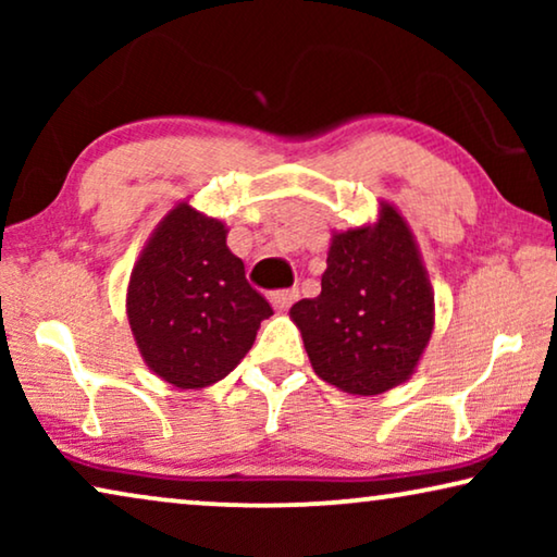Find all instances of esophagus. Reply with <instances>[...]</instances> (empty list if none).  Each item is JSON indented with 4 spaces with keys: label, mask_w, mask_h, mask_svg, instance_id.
Masks as SVG:
<instances>
[{
    "label": "esophagus",
    "mask_w": 557,
    "mask_h": 557,
    "mask_svg": "<svg viewBox=\"0 0 557 557\" xmlns=\"http://www.w3.org/2000/svg\"><path fill=\"white\" fill-rule=\"evenodd\" d=\"M296 299H299V292H296V288H284V292L271 294V304L276 311H286Z\"/></svg>",
    "instance_id": "34e87169"
}]
</instances>
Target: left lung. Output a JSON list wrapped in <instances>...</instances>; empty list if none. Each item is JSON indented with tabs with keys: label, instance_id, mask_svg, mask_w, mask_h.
I'll use <instances>...</instances> for the list:
<instances>
[{
	"label": "left lung",
	"instance_id": "1",
	"mask_svg": "<svg viewBox=\"0 0 557 557\" xmlns=\"http://www.w3.org/2000/svg\"><path fill=\"white\" fill-rule=\"evenodd\" d=\"M311 368L352 395L406 383L429 347L436 309L416 235L380 200L375 223L334 231L322 294L288 311Z\"/></svg>",
	"mask_w": 557,
	"mask_h": 557
}]
</instances>
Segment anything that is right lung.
Returning <instances> with one entry per match:
<instances>
[{
  "instance_id": "add662e5",
  "label": "right lung",
  "mask_w": 557,
  "mask_h": 557,
  "mask_svg": "<svg viewBox=\"0 0 557 557\" xmlns=\"http://www.w3.org/2000/svg\"><path fill=\"white\" fill-rule=\"evenodd\" d=\"M225 238L223 220L182 200L159 220L128 278L126 317L141 360L180 391L238 368L273 314Z\"/></svg>"
}]
</instances>
